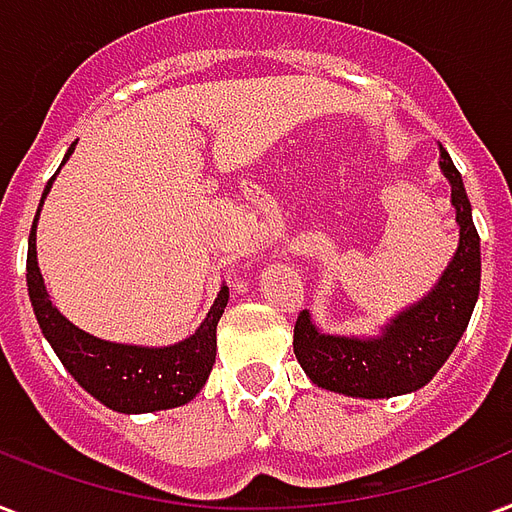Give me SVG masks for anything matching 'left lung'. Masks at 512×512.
Segmentation results:
<instances>
[{"label": "left lung", "mask_w": 512, "mask_h": 512, "mask_svg": "<svg viewBox=\"0 0 512 512\" xmlns=\"http://www.w3.org/2000/svg\"><path fill=\"white\" fill-rule=\"evenodd\" d=\"M441 170L451 184L459 245L427 296L382 328L379 336L323 334L304 310L293 326V352L304 374L323 390L350 398H392L425 387L465 334L481 291V237L465 184L441 146Z\"/></svg>", "instance_id": "1"}]
</instances>
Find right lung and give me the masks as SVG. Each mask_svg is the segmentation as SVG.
Wrapping results in <instances>:
<instances>
[{
	"label": "right lung",
	"instance_id": "right-lung-1",
	"mask_svg": "<svg viewBox=\"0 0 512 512\" xmlns=\"http://www.w3.org/2000/svg\"><path fill=\"white\" fill-rule=\"evenodd\" d=\"M71 152H74V144L69 146L63 162L69 160ZM53 178L47 181L42 200H39L29 235V256H26V285H29L31 307H34L42 334L55 355L61 358L66 371L95 400H101L112 411L149 414L162 408L184 406L202 390V384L208 382V374L216 363V326L227 307L229 291L221 288L200 328L192 336H186L184 342L170 344V347L106 342L69 323L47 296L45 280L37 264V219L42 202L53 186Z\"/></svg>",
	"mask_w": 512,
	"mask_h": 512
}]
</instances>
